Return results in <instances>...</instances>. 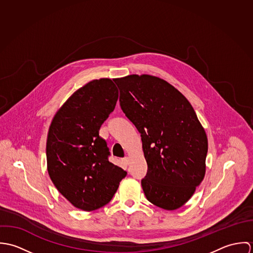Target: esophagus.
I'll return each mask as SVG.
<instances>
[{"instance_id":"34e87169","label":"esophagus","mask_w":253,"mask_h":253,"mask_svg":"<svg viewBox=\"0 0 253 253\" xmlns=\"http://www.w3.org/2000/svg\"><path fill=\"white\" fill-rule=\"evenodd\" d=\"M123 163H124L126 166H127V165L129 164V158H127V157H126V158H124V159H123Z\"/></svg>"}]
</instances>
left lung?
Returning <instances> with one entry per match:
<instances>
[{
	"instance_id": "1",
	"label": "left lung",
	"mask_w": 253,
	"mask_h": 253,
	"mask_svg": "<svg viewBox=\"0 0 253 253\" xmlns=\"http://www.w3.org/2000/svg\"><path fill=\"white\" fill-rule=\"evenodd\" d=\"M120 105L141 134L148 165L141 180L147 200L174 211L185 205L206 174L208 137L187 98L150 75L114 80Z\"/></svg>"
}]
</instances>
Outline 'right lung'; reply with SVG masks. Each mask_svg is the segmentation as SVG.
<instances>
[{
    "label": "right lung",
    "instance_id": "obj_1",
    "mask_svg": "<svg viewBox=\"0 0 253 253\" xmlns=\"http://www.w3.org/2000/svg\"><path fill=\"white\" fill-rule=\"evenodd\" d=\"M119 91L111 79L93 80L56 112L46 139L50 179L73 206L91 211L107 205L126 171L110 163L101 125L114 111Z\"/></svg>",
    "mask_w": 253,
    "mask_h": 253
}]
</instances>
